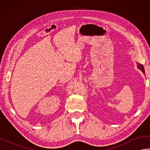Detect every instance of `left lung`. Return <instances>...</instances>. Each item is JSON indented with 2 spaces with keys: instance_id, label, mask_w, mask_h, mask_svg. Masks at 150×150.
Wrapping results in <instances>:
<instances>
[{
  "instance_id": "8db88e82",
  "label": "left lung",
  "mask_w": 150,
  "mask_h": 150,
  "mask_svg": "<svg viewBox=\"0 0 150 150\" xmlns=\"http://www.w3.org/2000/svg\"><path fill=\"white\" fill-rule=\"evenodd\" d=\"M137 68H138L139 69H141V71H142V72L143 73H144V74H145L144 68V66H143V65L141 64L138 63V62H137Z\"/></svg>"
}]
</instances>
